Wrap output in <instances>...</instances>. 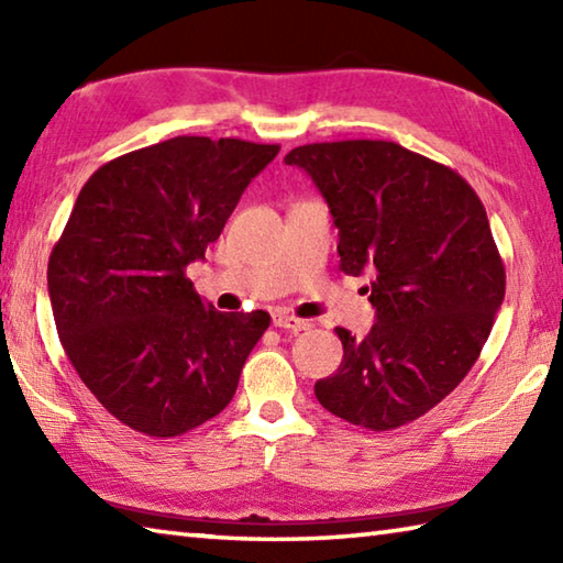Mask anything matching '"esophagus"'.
<instances>
[{"instance_id": "34e87169", "label": "esophagus", "mask_w": 563, "mask_h": 563, "mask_svg": "<svg viewBox=\"0 0 563 563\" xmlns=\"http://www.w3.org/2000/svg\"><path fill=\"white\" fill-rule=\"evenodd\" d=\"M271 322H273V328H278V330H290V332H302V330H308V328H310V322H308V320L292 318V316H288V312H278V310H275L273 316H271Z\"/></svg>"}]
</instances>
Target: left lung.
Listing matches in <instances>:
<instances>
[{"instance_id":"obj_1","label":"left lung","mask_w":563,"mask_h":563,"mask_svg":"<svg viewBox=\"0 0 563 563\" xmlns=\"http://www.w3.org/2000/svg\"><path fill=\"white\" fill-rule=\"evenodd\" d=\"M340 231V271L369 275L375 325L338 328L342 362L318 402L387 432L430 412L470 373L501 308L507 273L479 196L450 166L395 141L292 148Z\"/></svg>"}]
</instances>
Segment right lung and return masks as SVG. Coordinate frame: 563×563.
<instances>
[{"label": "right lung", "instance_id": "add662e5", "mask_svg": "<svg viewBox=\"0 0 563 563\" xmlns=\"http://www.w3.org/2000/svg\"><path fill=\"white\" fill-rule=\"evenodd\" d=\"M278 151L176 136L103 164L76 198L46 271L56 332L81 383L131 430L186 434L233 399L271 316L218 312L186 268Z\"/></svg>", "mask_w": 563, "mask_h": 563}]
</instances>
